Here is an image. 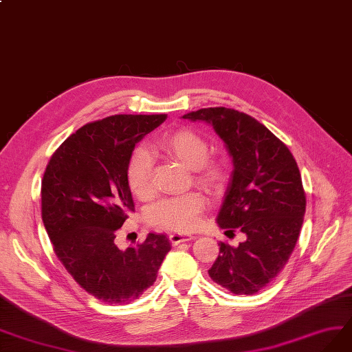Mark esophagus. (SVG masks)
Returning <instances> with one entry per match:
<instances>
[{"label":"esophagus","instance_id":"1","mask_svg":"<svg viewBox=\"0 0 352 352\" xmlns=\"http://www.w3.org/2000/svg\"><path fill=\"white\" fill-rule=\"evenodd\" d=\"M194 236H191V235H183V233H171V235H169V242H171L173 245H178V243H181V242H188V241H191Z\"/></svg>","mask_w":352,"mask_h":352}]
</instances>
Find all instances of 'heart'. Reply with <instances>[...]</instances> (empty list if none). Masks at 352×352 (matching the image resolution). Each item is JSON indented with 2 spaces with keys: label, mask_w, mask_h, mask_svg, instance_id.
I'll list each match as a JSON object with an SVG mask.
<instances>
[{
  "label": "heart",
  "mask_w": 352,
  "mask_h": 352,
  "mask_svg": "<svg viewBox=\"0 0 352 352\" xmlns=\"http://www.w3.org/2000/svg\"><path fill=\"white\" fill-rule=\"evenodd\" d=\"M156 146L171 155L177 161L192 169L194 181L210 192H220L228 184V166L222 160L209 155V143L190 129H177L156 139ZM126 181L133 196L149 199L153 191V160L145 149H136L130 155L126 166ZM206 200L200 192H186L181 196L165 197L153 203L146 219L152 226L178 233L196 229L200 223Z\"/></svg>",
  "instance_id": "b5f03b06"
}]
</instances>
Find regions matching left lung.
Instances as JSON below:
<instances>
[{"mask_svg": "<svg viewBox=\"0 0 352 352\" xmlns=\"http://www.w3.org/2000/svg\"><path fill=\"white\" fill-rule=\"evenodd\" d=\"M183 119L210 123L233 160V173L217 216L228 232L246 239L220 242L210 278L233 294H254L287 264L300 233L306 194L289 148L254 117L226 107L200 109Z\"/></svg>", "mask_w": 352, "mask_h": 352, "instance_id": "left-lung-1", "label": "left lung"}]
</instances>
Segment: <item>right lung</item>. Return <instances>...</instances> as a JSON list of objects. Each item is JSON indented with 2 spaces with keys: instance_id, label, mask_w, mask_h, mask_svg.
<instances>
[{
  "instance_id": "right-lung-1",
  "label": "right lung",
  "mask_w": 352,
  "mask_h": 352,
  "mask_svg": "<svg viewBox=\"0 0 352 352\" xmlns=\"http://www.w3.org/2000/svg\"><path fill=\"white\" fill-rule=\"evenodd\" d=\"M166 114H114L78 129L52 155L42 219L72 278L100 302L127 305L155 283L171 250L164 233L122 251L116 235L135 212L126 166L136 143Z\"/></svg>"
}]
</instances>
